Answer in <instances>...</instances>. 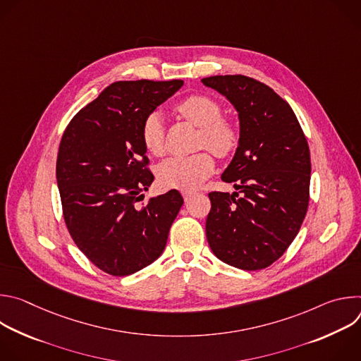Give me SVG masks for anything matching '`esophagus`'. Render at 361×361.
I'll use <instances>...</instances> for the list:
<instances>
[{"mask_svg": "<svg viewBox=\"0 0 361 361\" xmlns=\"http://www.w3.org/2000/svg\"><path fill=\"white\" fill-rule=\"evenodd\" d=\"M192 195H194V191H188V190H184V191H183V197H184L185 201L190 200Z\"/></svg>", "mask_w": 361, "mask_h": 361, "instance_id": "34e87169", "label": "esophagus"}]
</instances>
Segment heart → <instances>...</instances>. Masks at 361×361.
<instances>
[{
    "label": "heart",
    "mask_w": 361,
    "mask_h": 361,
    "mask_svg": "<svg viewBox=\"0 0 361 361\" xmlns=\"http://www.w3.org/2000/svg\"><path fill=\"white\" fill-rule=\"evenodd\" d=\"M177 111L191 124L201 128L200 145L207 147L219 157L231 154L238 144V131L233 123L221 118L219 102L207 95L195 94L183 99ZM166 127L157 111L148 114L141 126V141L145 149L160 156L164 149ZM214 170L210 152H198L190 157H170L157 167L159 181L167 188L194 190Z\"/></svg>",
    "instance_id": "b5f03b06"
}]
</instances>
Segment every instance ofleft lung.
Returning a JSON list of instances; mask_svg holds the SVG:
<instances>
[{"label": "left lung", "mask_w": 361, "mask_h": 361, "mask_svg": "<svg viewBox=\"0 0 361 361\" xmlns=\"http://www.w3.org/2000/svg\"><path fill=\"white\" fill-rule=\"evenodd\" d=\"M201 82L231 102L240 123L235 154L221 174L237 191L209 194L207 241L233 267L266 269L284 254L305 217L310 149L291 107L269 85L245 75Z\"/></svg>", "instance_id": "8db88e82"}]
</instances>
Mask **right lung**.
Here are the masks:
<instances>
[{
  "mask_svg": "<svg viewBox=\"0 0 361 361\" xmlns=\"http://www.w3.org/2000/svg\"><path fill=\"white\" fill-rule=\"evenodd\" d=\"M183 80L117 81L80 110L61 138L57 184L67 228L99 270L124 277L163 254L183 197L177 190L151 197L154 176L141 126Z\"/></svg>",
  "mask_w": 361,
  "mask_h": 361,
  "instance_id": "add662e5",
  "label": "right lung"
}]
</instances>
